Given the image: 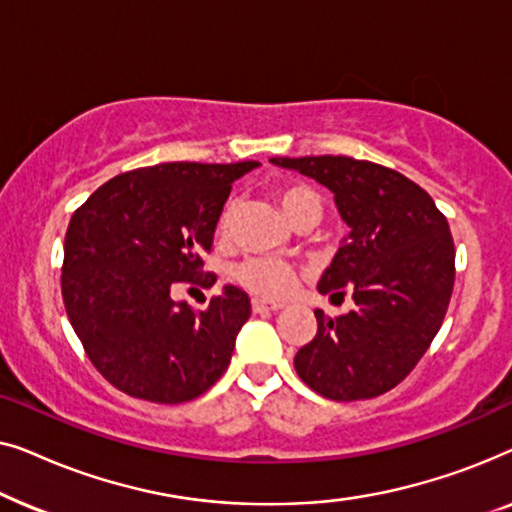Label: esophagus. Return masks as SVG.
I'll return each mask as SVG.
<instances>
[{"label":"esophagus","instance_id":"esophagus-1","mask_svg":"<svg viewBox=\"0 0 512 512\" xmlns=\"http://www.w3.org/2000/svg\"><path fill=\"white\" fill-rule=\"evenodd\" d=\"M282 303H268V300H261V298H254L251 300V310L254 312H277L282 310Z\"/></svg>","mask_w":512,"mask_h":512}]
</instances>
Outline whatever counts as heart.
Masks as SVG:
<instances>
[{"label": "heart", "instance_id": "b5f03b06", "mask_svg": "<svg viewBox=\"0 0 512 512\" xmlns=\"http://www.w3.org/2000/svg\"><path fill=\"white\" fill-rule=\"evenodd\" d=\"M277 202L282 205L284 214L296 223V226H317L324 216V200L321 195L314 191L310 184H303V181H291V184L279 186L277 191ZM235 219V202L230 200L223 205L219 212V219H216V235L221 240H226L230 235V228H233ZM233 279L237 284H242L244 289L263 298H282L293 289L296 284V268L291 263L282 261V258L272 256H254L235 265Z\"/></svg>", "mask_w": 512, "mask_h": 512}]
</instances>
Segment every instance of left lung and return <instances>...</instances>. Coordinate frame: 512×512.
<instances>
[{
  "mask_svg": "<svg viewBox=\"0 0 512 512\" xmlns=\"http://www.w3.org/2000/svg\"><path fill=\"white\" fill-rule=\"evenodd\" d=\"M335 193L352 228L319 282L321 293L354 298L326 317L298 349L300 380L331 401L387 394L412 373L443 326L454 286V242L445 214L422 186L391 167L347 156L272 158Z\"/></svg>",
  "mask_w": 512,
  "mask_h": 512,
  "instance_id": "1",
  "label": "left lung"
}]
</instances>
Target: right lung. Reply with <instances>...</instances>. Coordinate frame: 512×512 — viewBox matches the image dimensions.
I'll list each match as a JSON object with an SVG mask.
<instances>
[{
    "label": "right lung",
    "instance_id": "add662e5",
    "mask_svg": "<svg viewBox=\"0 0 512 512\" xmlns=\"http://www.w3.org/2000/svg\"><path fill=\"white\" fill-rule=\"evenodd\" d=\"M256 160L163 163L123 172L76 209L65 235L62 300L104 380L132 398L177 405L226 373L251 300L226 286L207 310L174 303L179 284L209 289L216 219Z\"/></svg>",
    "mask_w": 512,
    "mask_h": 512
}]
</instances>
